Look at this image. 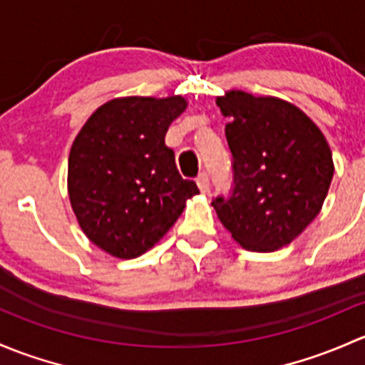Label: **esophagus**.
<instances>
[{
  "mask_svg": "<svg viewBox=\"0 0 365 365\" xmlns=\"http://www.w3.org/2000/svg\"><path fill=\"white\" fill-rule=\"evenodd\" d=\"M197 184L198 187H200V191H209V175L205 174V172H202V174H198L197 178Z\"/></svg>",
  "mask_w": 365,
  "mask_h": 365,
  "instance_id": "obj_1",
  "label": "esophagus"
}]
</instances>
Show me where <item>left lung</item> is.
Wrapping results in <instances>:
<instances>
[{
	"label": "left lung",
	"mask_w": 365,
	"mask_h": 365,
	"mask_svg": "<svg viewBox=\"0 0 365 365\" xmlns=\"http://www.w3.org/2000/svg\"><path fill=\"white\" fill-rule=\"evenodd\" d=\"M232 151L230 193L212 198L242 247L276 251L318 216L334 175L332 153L300 108L272 96L230 91L216 100Z\"/></svg>",
	"instance_id": "obj_1"
}]
</instances>
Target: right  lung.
I'll list each match as a JSON object with an SVG mask.
<instances>
[{"instance_id":"obj_1","label":"right lung","mask_w":365,"mask_h":365,"mask_svg":"<svg viewBox=\"0 0 365 365\" xmlns=\"http://www.w3.org/2000/svg\"><path fill=\"white\" fill-rule=\"evenodd\" d=\"M186 108L182 96H130L93 112L71 145L68 193L91 242L118 258H137L178 221L198 193L165 145L168 126Z\"/></svg>"}]
</instances>
